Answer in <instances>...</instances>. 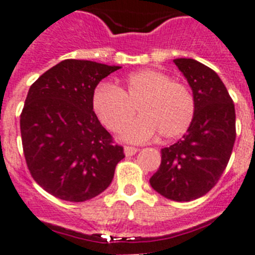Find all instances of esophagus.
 I'll return each mask as SVG.
<instances>
[{
	"mask_svg": "<svg viewBox=\"0 0 255 255\" xmlns=\"http://www.w3.org/2000/svg\"><path fill=\"white\" fill-rule=\"evenodd\" d=\"M138 149L134 146H124V154L127 155V157H132L134 154L137 153Z\"/></svg>",
	"mask_w": 255,
	"mask_h": 255,
	"instance_id": "34e87169",
	"label": "esophagus"
}]
</instances>
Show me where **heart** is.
<instances>
[{
    "label": "heart",
    "instance_id": "obj_1",
    "mask_svg": "<svg viewBox=\"0 0 255 255\" xmlns=\"http://www.w3.org/2000/svg\"><path fill=\"white\" fill-rule=\"evenodd\" d=\"M92 105L111 132H121L137 108L141 117L123 132L124 140L131 142H145L158 133L164 140L176 138L187 132L194 118V98L187 85L153 68L129 74L121 88L97 85Z\"/></svg>",
    "mask_w": 255,
    "mask_h": 255
}]
</instances>
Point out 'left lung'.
I'll return each instance as SVG.
<instances>
[{
    "label": "left lung",
    "instance_id": "1",
    "mask_svg": "<svg viewBox=\"0 0 255 255\" xmlns=\"http://www.w3.org/2000/svg\"><path fill=\"white\" fill-rule=\"evenodd\" d=\"M194 98V118L187 133L163 147L154 190L172 201H192L215 187L226 170L236 138L232 98L217 72L190 58L175 59Z\"/></svg>",
    "mask_w": 255,
    "mask_h": 255
}]
</instances>
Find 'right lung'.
Wrapping results in <instances>:
<instances>
[{
    "instance_id": "add662e5",
    "label": "right lung",
    "mask_w": 255,
    "mask_h": 255,
    "mask_svg": "<svg viewBox=\"0 0 255 255\" xmlns=\"http://www.w3.org/2000/svg\"><path fill=\"white\" fill-rule=\"evenodd\" d=\"M119 68L65 59L29 88L20 114L23 153L32 177L54 197L84 202L98 196L126 157L92 105L98 83Z\"/></svg>"
}]
</instances>
